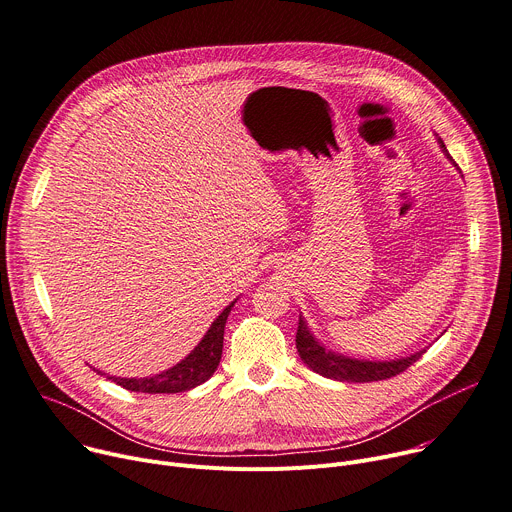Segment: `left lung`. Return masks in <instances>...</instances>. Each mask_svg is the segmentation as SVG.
Listing matches in <instances>:
<instances>
[{
	"label": "left lung",
	"mask_w": 512,
	"mask_h": 512,
	"mask_svg": "<svg viewBox=\"0 0 512 512\" xmlns=\"http://www.w3.org/2000/svg\"><path fill=\"white\" fill-rule=\"evenodd\" d=\"M439 146L445 150L443 140H437ZM449 156V154H447ZM451 160V156H449ZM297 352L301 360L317 374L325 378H333L339 382H374V380H386L396 374L405 372L411 364H415L427 350H419L413 356L390 360V362H370V360H356L342 354H335L331 350H325L313 333L307 327V321L303 315L299 317V329H297Z\"/></svg>",
	"instance_id": "left-lung-1"
}]
</instances>
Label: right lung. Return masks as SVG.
Instances as JSON below:
<instances>
[{
	"label": "right lung",
	"mask_w": 512,
	"mask_h": 512,
	"mask_svg": "<svg viewBox=\"0 0 512 512\" xmlns=\"http://www.w3.org/2000/svg\"><path fill=\"white\" fill-rule=\"evenodd\" d=\"M234 305H236V301L227 305L217 315V319L211 323V327L207 329L201 342L195 346V350L185 360H181L177 366L168 368L160 374H154V376H146V378L109 376V380L124 386L126 390L148 392V394H175V392H185V390H191V388L203 384L205 380H209L213 376V372L219 366L221 350H223V329H225L227 315H230ZM95 372L101 374L99 370H95Z\"/></svg>",
	"instance_id": "obj_1"
}]
</instances>
